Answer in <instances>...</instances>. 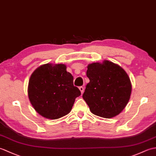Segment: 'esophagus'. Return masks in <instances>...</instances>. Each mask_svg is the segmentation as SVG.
<instances>
[{
    "instance_id": "1",
    "label": "esophagus",
    "mask_w": 156,
    "mask_h": 156,
    "mask_svg": "<svg viewBox=\"0 0 156 156\" xmlns=\"http://www.w3.org/2000/svg\"><path fill=\"white\" fill-rule=\"evenodd\" d=\"M79 89H80V92H81V93H82V94H83L84 90V88L83 87H79Z\"/></svg>"
}]
</instances>
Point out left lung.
<instances>
[{"label":"left lung","instance_id":"1","mask_svg":"<svg viewBox=\"0 0 156 156\" xmlns=\"http://www.w3.org/2000/svg\"><path fill=\"white\" fill-rule=\"evenodd\" d=\"M90 80L82 98L92 113L110 119L123 110L130 99L131 82L120 66L108 60L94 62L87 66Z\"/></svg>","mask_w":156,"mask_h":156}]
</instances>
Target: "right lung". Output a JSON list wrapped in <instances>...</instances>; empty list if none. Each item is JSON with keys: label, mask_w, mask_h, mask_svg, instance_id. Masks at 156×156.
<instances>
[{"label": "right lung", "mask_w": 156, "mask_h": 156, "mask_svg": "<svg viewBox=\"0 0 156 156\" xmlns=\"http://www.w3.org/2000/svg\"><path fill=\"white\" fill-rule=\"evenodd\" d=\"M74 78L63 64H45L32 73L28 97L35 111L48 119H58L71 111L80 90L73 84Z\"/></svg>", "instance_id": "add662e5"}]
</instances>
